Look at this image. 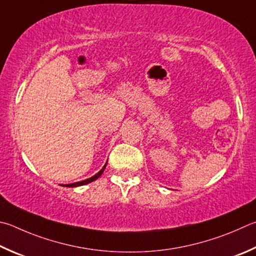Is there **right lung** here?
Listing matches in <instances>:
<instances>
[{
	"instance_id": "right-lung-1",
	"label": "right lung",
	"mask_w": 256,
	"mask_h": 256,
	"mask_svg": "<svg viewBox=\"0 0 256 256\" xmlns=\"http://www.w3.org/2000/svg\"><path fill=\"white\" fill-rule=\"evenodd\" d=\"M106 164H108V162H106V164H104V166L103 168H102L98 172H97L95 176H90V178H88V179H85V180H82V181H78V182H74V184H62V186H64V187H72V188H74V187H80V186H84V184H90V182H92V181H95L96 179H98L100 176H102V174L104 172V170H105V168H106Z\"/></svg>"
}]
</instances>
